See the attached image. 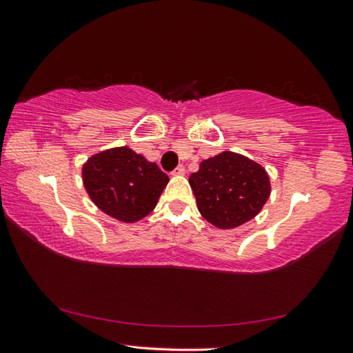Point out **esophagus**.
<instances>
[{
  "mask_svg": "<svg viewBox=\"0 0 353 353\" xmlns=\"http://www.w3.org/2000/svg\"><path fill=\"white\" fill-rule=\"evenodd\" d=\"M183 174H185V168L182 165H179L177 168L172 171V176H183Z\"/></svg>",
  "mask_w": 353,
  "mask_h": 353,
  "instance_id": "esophagus-1",
  "label": "esophagus"
}]
</instances>
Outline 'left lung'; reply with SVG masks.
Segmentation results:
<instances>
[{
	"label": "left lung",
	"mask_w": 353,
	"mask_h": 353,
	"mask_svg": "<svg viewBox=\"0 0 353 353\" xmlns=\"http://www.w3.org/2000/svg\"><path fill=\"white\" fill-rule=\"evenodd\" d=\"M188 182L199 213L224 230L254 219L271 194L266 170L246 155L232 151L202 160Z\"/></svg>",
	"instance_id": "obj_1"
}]
</instances>
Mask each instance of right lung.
<instances>
[{
  "label": "right lung",
  "instance_id": "obj_1",
  "mask_svg": "<svg viewBox=\"0 0 353 353\" xmlns=\"http://www.w3.org/2000/svg\"><path fill=\"white\" fill-rule=\"evenodd\" d=\"M87 194L101 212L126 224L151 213L170 177L128 146L93 154L82 166Z\"/></svg>",
  "mask_w": 353,
  "mask_h": 353
}]
</instances>
